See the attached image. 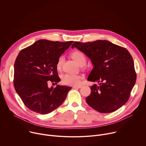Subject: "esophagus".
<instances>
[{
	"mask_svg": "<svg viewBox=\"0 0 146 146\" xmlns=\"http://www.w3.org/2000/svg\"><path fill=\"white\" fill-rule=\"evenodd\" d=\"M80 88H82V86H73L74 89H79Z\"/></svg>",
	"mask_w": 146,
	"mask_h": 146,
	"instance_id": "1",
	"label": "esophagus"
}]
</instances>
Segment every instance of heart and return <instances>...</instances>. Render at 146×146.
Here are the masks:
<instances>
[{
  "instance_id": "b5f03b06",
  "label": "heart",
  "mask_w": 146,
  "mask_h": 146,
  "mask_svg": "<svg viewBox=\"0 0 146 146\" xmlns=\"http://www.w3.org/2000/svg\"><path fill=\"white\" fill-rule=\"evenodd\" d=\"M72 57L78 63L80 66H84L86 62V57L85 55L80 51H75L71 54ZM64 61V57L61 56L57 60L56 67L57 70H60L62 68ZM82 76L75 74H65L62 77V82L64 84L69 86H76L80 85V80L82 79Z\"/></svg>"
}]
</instances>
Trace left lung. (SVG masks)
<instances>
[{
    "label": "left lung",
    "mask_w": 146,
    "mask_h": 146,
    "mask_svg": "<svg viewBox=\"0 0 146 146\" xmlns=\"http://www.w3.org/2000/svg\"><path fill=\"white\" fill-rule=\"evenodd\" d=\"M74 47L86 55L93 65L88 80L99 83L90 87L91 93L86 98L88 105L102 113L114 112L123 106L136 80L130 53L124 47L103 40L74 42Z\"/></svg>",
    "instance_id": "8db88e82"
}]
</instances>
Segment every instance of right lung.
Instances as JSON below:
<instances>
[{
    "mask_svg": "<svg viewBox=\"0 0 146 146\" xmlns=\"http://www.w3.org/2000/svg\"><path fill=\"white\" fill-rule=\"evenodd\" d=\"M72 43L40 39L19 53L14 66V86L30 110L47 114L64 102L71 88H48V82H60L56 63Z\"/></svg>",
    "mask_w": 146,
    "mask_h": 146,
    "instance_id": "right-lung-1",
    "label": "right lung"
}]
</instances>
